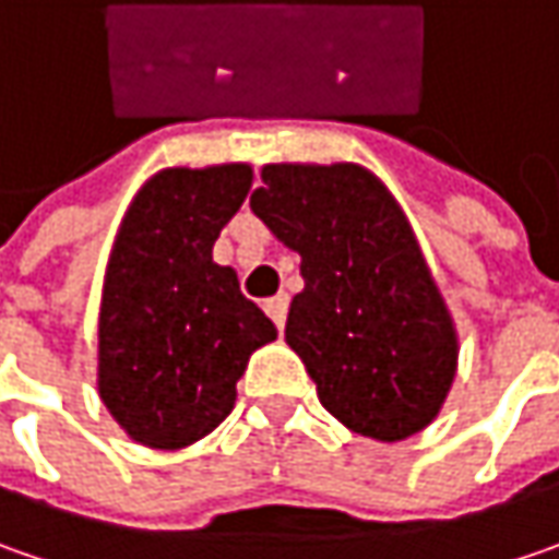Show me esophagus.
<instances>
[{"mask_svg": "<svg viewBox=\"0 0 559 559\" xmlns=\"http://www.w3.org/2000/svg\"><path fill=\"white\" fill-rule=\"evenodd\" d=\"M265 312H269V319H272L275 325L284 328V319H287V294H278V297L265 300Z\"/></svg>", "mask_w": 559, "mask_h": 559, "instance_id": "34e87169", "label": "esophagus"}]
</instances>
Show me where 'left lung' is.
Listing matches in <instances>:
<instances>
[{"label":"left lung","instance_id":"8db88e82","mask_svg":"<svg viewBox=\"0 0 559 559\" xmlns=\"http://www.w3.org/2000/svg\"><path fill=\"white\" fill-rule=\"evenodd\" d=\"M250 209L300 253L284 341L350 431L394 444L438 419L460 337L394 193L356 162H272Z\"/></svg>","mask_w":559,"mask_h":559}]
</instances>
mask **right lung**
Here are the masks:
<instances>
[{
	"label": "right lung",
	"mask_w": 559,
	"mask_h": 559,
	"mask_svg": "<svg viewBox=\"0 0 559 559\" xmlns=\"http://www.w3.org/2000/svg\"><path fill=\"white\" fill-rule=\"evenodd\" d=\"M253 165L162 168L134 193L111 243L96 388L124 435L181 450L225 423L250 356L278 337L212 247L243 206Z\"/></svg>",
	"instance_id": "right-lung-1"
}]
</instances>
